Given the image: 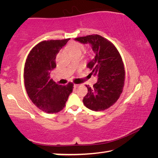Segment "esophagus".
Wrapping results in <instances>:
<instances>
[{
	"mask_svg": "<svg viewBox=\"0 0 158 158\" xmlns=\"http://www.w3.org/2000/svg\"><path fill=\"white\" fill-rule=\"evenodd\" d=\"M79 84H74V88H77V87H78L79 86Z\"/></svg>",
	"mask_w": 158,
	"mask_h": 158,
	"instance_id": "esophagus-1",
	"label": "esophagus"
}]
</instances>
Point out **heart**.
<instances>
[{
	"instance_id": "obj_1",
	"label": "heart",
	"mask_w": 158,
	"mask_h": 158,
	"mask_svg": "<svg viewBox=\"0 0 158 158\" xmlns=\"http://www.w3.org/2000/svg\"><path fill=\"white\" fill-rule=\"evenodd\" d=\"M84 46L83 44L78 43V42H74V43L71 44L70 46H69V51L72 55L76 54V53L81 54L82 52L84 51Z\"/></svg>"
}]
</instances>
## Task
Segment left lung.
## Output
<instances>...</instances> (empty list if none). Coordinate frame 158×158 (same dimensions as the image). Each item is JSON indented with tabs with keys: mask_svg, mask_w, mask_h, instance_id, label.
Returning <instances> with one entry per match:
<instances>
[{
	"mask_svg": "<svg viewBox=\"0 0 158 158\" xmlns=\"http://www.w3.org/2000/svg\"><path fill=\"white\" fill-rule=\"evenodd\" d=\"M74 40L90 45L94 57L86 66L98 77L93 87L86 85L84 105L93 111L105 110L116 102L123 89L125 69L121 55L111 42L99 35L77 37Z\"/></svg>",
	"mask_w": 158,
	"mask_h": 158,
	"instance_id": "1",
	"label": "left lung"
}]
</instances>
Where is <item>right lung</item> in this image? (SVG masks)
I'll return each mask as SVG.
<instances>
[{
  "label": "right lung",
  "mask_w": 158,
  "mask_h": 158,
  "mask_svg": "<svg viewBox=\"0 0 158 158\" xmlns=\"http://www.w3.org/2000/svg\"><path fill=\"white\" fill-rule=\"evenodd\" d=\"M69 38L42 41L34 47L26 58L23 78L29 98L37 108L48 114L57 113L65 106L73 84H56L50 73L56 67L58 53Z\"/></svg>",
  "instance_id": "obj_1"
}]
</instances>
